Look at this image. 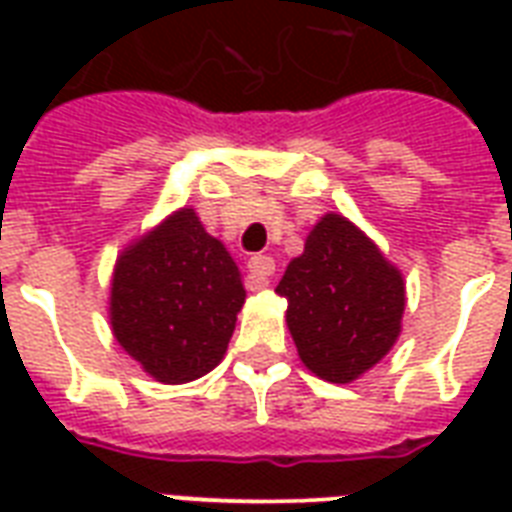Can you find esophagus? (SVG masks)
Wrapping results in <instances>:
<instances>
[{"label":"esophagus","instance_id":"1","mask_svg":"<svg viewBox=\"0 0 512 512\" xmlns=\"http://www.w3.org/2000/svg\"><path fill=\"white\" fill-rule=\"evenodd\" d=\"M249 279H252V284H255V289H263L268 287V279L273 276V271H276V263H273V257L268 255H255L249 257Z\"/></svg>","mask_w":512,"mask_h":512}]
</instances>
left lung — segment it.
Masks as SVG:
<instances>
[{"label":"left lung","mask_w":512,"mask_h":512,"mask_svg":"<svg viewBox=\"0 0 512 512\" xmlns=\"http://www.w3.org/2000/svg\"><path fill=\"white\" fill-rule=\"evenodd\" d=\"M303 364L327 382H350L380 361L401 335L406 292L396 265L348 217L313 225L303 255L276 287Z\"/></svg>","instance_id":"1"}]
</instances>
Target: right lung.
I'll use <instances>...</instances> for the list:
<instances>
[{"label": "right lung", "instance_id": "1", "mask_svg": "<svg viewBox=\"0 0 512 512\" xmlns=\"http://www.w3.org/2000/svg\"><path fill=\"white\" fill-rule=\"evenodd\" d=\"M244 297L223 241L183 207L116 260L111 329L154 380L180 385L223 361Z\"/></svg>", "mask_w": 512, "mask_h": 512}]
</instances>
